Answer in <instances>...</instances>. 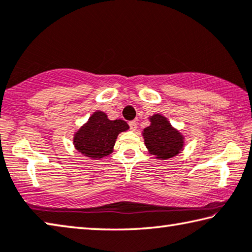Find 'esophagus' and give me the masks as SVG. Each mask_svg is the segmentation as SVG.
<instances>
[{"mask_svg": "<svg viewBox=\"0 0 252 252\" xmlns=\"http://www.w3.org/2000/svg\"><path fill=\"white\" fill-rule=\"evenodd\" d=\"M129 126H130V129L132 130V131L137 130L138 125H137V122H135V121H130V122H129Z\"/></svg>", "mask_w": 252, "mask_h": 252, "instance_id": "esophagus-1", "label": "esophagus"}]
</instances>
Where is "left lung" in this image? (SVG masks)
Wrapping results in <instances>:
<instances>
[{
    "label": "left lung",
    "instance_id": "1",
    "mask_svg": "<svg viewBox=\"0 0 252 252\" xmlns=\"http://www.w3.org/2000/svg\"><path fill=\"white\" fill-rule=\"evenodd\" d=\"M151 125L143 130L145 143L150 154L159 159H168L178 155L183 149V135L170 126L165 117L155 114L150 118Z\"/></svg>",
    "mask_w": 252,
    "mask_h": 252
}]
</instances>
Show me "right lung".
<instances>
[{
	"instance_id": "right-lung-1",
	"label": "right lung",
	"mask_w": 252,
	"mask_h": 252,
	"mask_svg": "<svg viewBox=\"0 0 252 252\" xmlns=\"http://www.w3.org/2000/svg\"><path fill=\"white\" fill-rule=\"evenodd\" d=\"M129 129L123 120H109L104 112L97 111L89 119L74 137V145L79 153L93 159L110 155L118 134Z\"/></svg>"
}]
</instances>
